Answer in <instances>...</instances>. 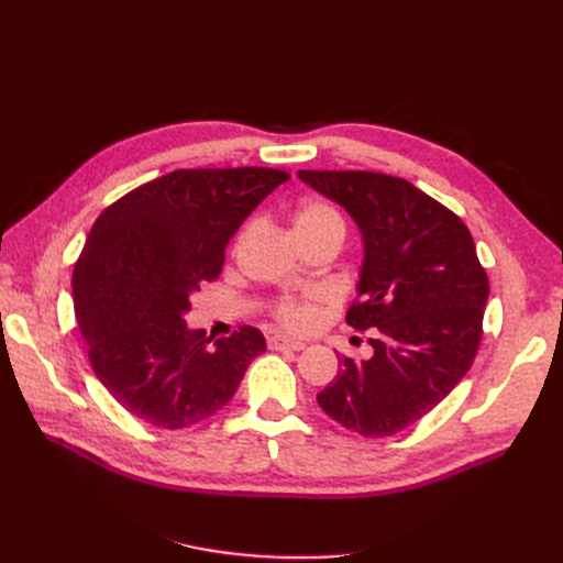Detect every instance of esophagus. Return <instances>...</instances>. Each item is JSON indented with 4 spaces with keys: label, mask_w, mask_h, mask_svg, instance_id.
<instances>
[{
    "label": "esophagus",
    "mask_w": 563,
    "mask_h": 563,
    "mask_svg": "<svg viewBox=\"0 0 563 563\" xmlns=\"http://www.w3.org/2000/svg\"><path fill=\"white\" fill-rule=\"evenodd\" d=\"M267 347L275 350V352H284V350L300 352V350H305V343H302V340L288 338V335H282V333H272V335L267 338Z\"/></svg>",
    "instance_id": "obj_1"
}]
</instances>
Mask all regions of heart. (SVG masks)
I'll return each mask as SVG.
<instances>
[{
	"label": "heart",
	"instance_id": "heart-1",
	"mask_svg": "<svg viewBox=\"0 0 563 563\" xmlns=\"http://www.w3.org/2000/svg\"><path fill=\"white\" fill-rule=\"evenodd\" d=\"M294 232L302 246L317 240H327V236L343 242L345 220L329 201L310 199L302 201L294 211ZM323 300H327V294H323L321 288H312V291L302 296H288L277 302L275 317L288 329H308L317 321Z\"/></svg>",
	"mask_w": 563,
	"mask_h": 563
}]
</instances>
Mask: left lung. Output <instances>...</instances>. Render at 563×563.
Returning <instances> with one entry per match:
<instances>
[{
  "mask_svg": "<svg viewBox=\"0 0 563 563\" xmlns=\"http://www.w3.org/2000/svg\"><path fill=\"white\" fill-rule=\"evenodd\" d=\"M362 232L364 261L347 323L371 331V360H340L317 395L362 437H389L428 416L465 378L482 343L488 277L470 230L413 183L373 172H298Z\"/></svg>",
  "mask_w": 563,
  "mask_h": 563,
  "instance_id": "8db88e82",
  "label": "left lung"
}]
</instances>
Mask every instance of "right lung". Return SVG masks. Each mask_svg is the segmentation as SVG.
Returning a JSON list of instances; mask_svg holds the SVG:
<instances>
[{
    "label": "right lung",
    "mask_w": 563,
    "mask_h": 563,
    "mask_svg": "<svg viewBox=\"0 0 563 563\" xmlns=\"http://www.w3.org/2000/svg\"><path fill=\"white\" fill-rule=\"evenodd\" d=\"M284 180L261 166L178 168L98 216L73 272L75 314L93 373L131 416L164 430L207 420L265 352L258 329L211 345L183 317L220 275L234 232Z\"/></svg>",
    "instance_id": "right-lung-1"
}]
</instances>
